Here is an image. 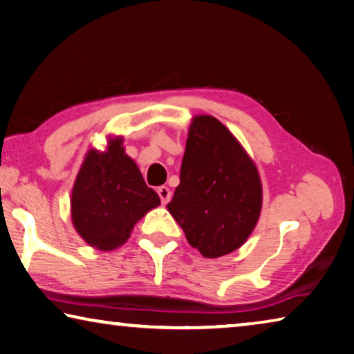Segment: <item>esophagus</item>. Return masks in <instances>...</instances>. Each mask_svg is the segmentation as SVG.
<instances>
[{
	"instance_id": "esophagus-1",
	"label": "esophagus",
	"mask_w": 354,
	"mask_h": 354,
	"mask_svg": "<svg viewBox=\"0 0 354 354\" xmlns=\"http://www.w3.org/2000/svg\"><path fill=\"white\" fill-rule=\"evenodd\" d=\"M157 194H159L160 201H162V203H164V205H167L168 201H170V198H171V190L168 189L167 186L157 187Z\"/></svg>"
}]
</instances>
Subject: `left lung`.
<instances>
[{
	"mask_svg": "<svg viewBox=\"0 0 354 354\" xmlns=\"http://www.w3.org/2000/svg\"><path fill=\"white\" fill-rule=\"evenodd\" d=\"M261 181L245 149L209 115L192 120L179 186L167 205L192 248L206 258L239 249L261 211Z\"/></svg>",
	"mask_w": 354,
	"mask_h": 354,
	"instance_id": "8db88e82",
	"label": "left lung"
}]
</instances>
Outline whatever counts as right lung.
Returning <instances> with one entry per match:
<instances>
[{"instance_id": "obj_1", "label": "right lung", "mask_w": 354, "mask_h": 354, "mask_svg": "<svg viewBox=\"0 0 354 354\" xmlns=\"http://www.w3.org/2000/svg\"><path fill=\"white\" fill-rule=\"evenodd\" d=\"M159 205V195L124 153L122 137L110 138L105 151H88L72 189L71 211L77 233L91 248H120L140 218Z\"/></svg>"}]
</instances>
